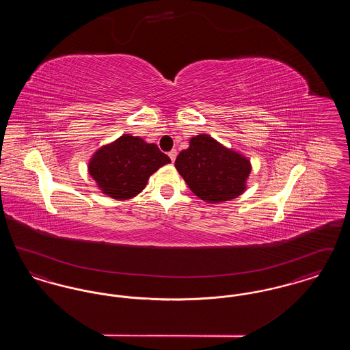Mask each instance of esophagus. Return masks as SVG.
Listing matches in <instances>:
<instances>
[{"label":"esophagus","mask_w":350,"mask_h":350,"mask_svg":"<svg viewBox=\"0 0 350 350\" xmlns=\"http://www.w3.org/2000/svg\"><path fill=\"white\" fill-rule=\"evenodd\" d=\"M169 157H170V160H172V163H174L176 161V157H177V150H172L169 153Z\"/></svg>","instance_id":"esophagus-1"}]
</instances>
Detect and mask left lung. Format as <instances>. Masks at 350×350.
Instances as JSON below:
<instances>
[{"label":"left lung","instance_id":"left-lung-1","mask_svg":"<svg viewBox=\"0 0 350 350\" xmlns=\"http://www.w3.org/2000/svg\"><path fill=\"white\" fill-rule=\"evenodd\" d=\"M174 167L190 190L207 203L234 200L247 189L252 165L244 154L200 133L180 152Z\"/></svg>","mask_w":350,"mask_h":350}]
</instances>
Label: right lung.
<instances>
[{
  "label": "right lung",
  "mask_w": 350,
  "mask_h": 350,
  "mask_svg": "<svg viewBox=\"0 0 350 350\" xmlns=\"http://www.w3.org/2000/svg\"><path fill=\"white\" fill-rule=\"evenodd\" d=\"M169 163L170 159L154 143L124 133L96 150L88 170L103 194L126 200L142 193L150 176Z\"/></svg>",
  "instance_id": "obj_1"
}]
</instances>
